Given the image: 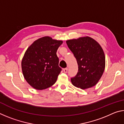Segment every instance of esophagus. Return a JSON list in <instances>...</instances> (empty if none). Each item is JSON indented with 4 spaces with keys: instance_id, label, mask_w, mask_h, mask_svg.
<instances>
[{
    "instance_id": "34e87169",
    "label": "esophagus",
    "mask_w": 124,
    "mask_h": 124,
    "mask_svg": "<svg viewBox=\"0 0 124 124\" xmlns=\"http://www.w3.org/2000/svg\"><path fill=\"white\" fill-rule=\"evenodd\" d=\"M63 70L64 73H67V72H68V68H64Z\"/></svg>"
}]
</instances>
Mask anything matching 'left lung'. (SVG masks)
Segmentation results:
<instances>
[{
    "label": "left lung",
    "mask_w": 124,
    "mask_h": 124,
    "mask_svg": "<svg viewBox=\"0 0 124 124\" xmlns=\"http://www.w3.org/2000/svg\"><path fill=\"white\" fill-rule=\"evenodd\" d=\"M66 43L78 65V72L76 76L71 78L72 84L83 90L94 86L105 69L106 60L102 47L89 37L68 40Z\"/></svg>",
    "instance_id": "left-lung-1"
}]
</instances>
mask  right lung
<instances>
[{
  "instance_id": "obj_1",
  "label": "right lung",
  "mask_w": 124,
  "mask_h": 124,
  "mask_svg": "<svg viewBox=\"0 0 124 124\" xmlns=\"http://www.w3.org/2000/svg\"><path fill=\"white\" fill-rule=\"evenodd\" d=\"M62 40L44 37L36 40L25 52L21 62L23 75L27 82L36 90L51 87L57 81L62 69L56 54Z\"/></svg>"
}]
</instances>
